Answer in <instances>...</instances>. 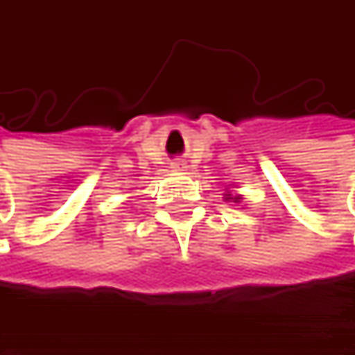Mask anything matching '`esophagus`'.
Returning a JSON list of instances; mask_svg holds the SVG:
<instances>
[{
  "mask_svg": "<svg viewBox=\"0 0 355 355\" xmlns=\"http://www.w3.org/2000/svg\"><path fill=\"white\" fill-rule=\"evenodd\" d=\"M171 168H173V171H184L187 164H184V160H175V162L171 164Z\"/></svg>",
  "mask_w": 355,
  "mask_h": 355,
  "instance_id": "1",
  "label": "esophagus"
}]
</instances>
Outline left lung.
Here are the masks:
<instances>
[{"label":"left lung","mask_w":355,"mask_h":355,"mask_svg":"<svg viewBox=\"0 0 355 355\" xmlns=\"http://www.w3.org/2000/svg\"><path fill=\"white\" fill-rule=\"evenodd\" d=\"M243 199H245L243 195H239V193H230V191H226V195H224V201H228V203H236V205H239Z\"/></svg>","instance_id":"obj_1"}]
</instances>
